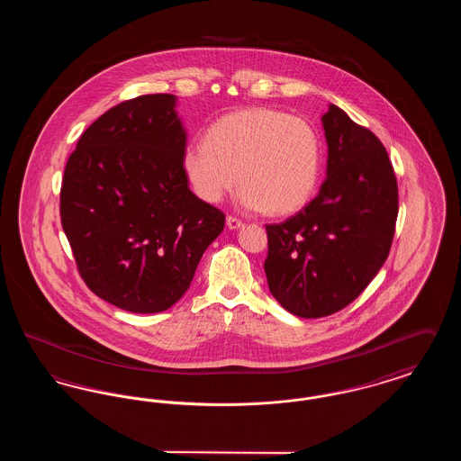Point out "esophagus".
I'll list each match as a JSON object with an SVG mask.
<instances>
[{
    "label": "esophagus",
    "instance_id": "1",
    "mask_svg": "<svg viewBox=\"0 0 461 461\" xmlns=\"http://www.w3.org/2000/svg\"><path fill=\"white\" fill-rule=\"evenodd\" d=\"M226 226L230 228V230H239V228H241L243 226V222H241L239 218H233V216H228L226 218Z\"/></svg>",
    "mask_w": 461,
    "mask_h": 461
}]
</instances>
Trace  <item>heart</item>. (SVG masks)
I'll return each instance as SVG.
<instances>
[{"label": "heart", "mask_w": 461, "mask_h": 461, "mask_svg": "<svg viewBox=\"0 0 461 461\" xmlns=\"http://www.w3.org/2000/svg\"><path fill=\"white\" fill-rule=\"evenodd\" d=\"M183 169L202 200L216 203L239 183L241 205L288 216L312 197L321 173V140L311 122L284 110L224 113L183 152Z\"/></svg>", "instance_id": "obj_1"}]
</instances>
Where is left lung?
<instances>
[{
    "label": "left lung",
    "mask_w": 461,
    "mask_h": 461,
    "mask_svg": "<svg viewBox=\"0 0 461 461\" xmlns=\"http://www.w3.org/2000/svg\"><path fill=\"white\" fill-rule=\"evenodd\" d=\"M321 122L329 160L318 197L266 226L269 292L301 318L333 314L368 286L389 256L399 211L382 141L337 105Z\"/></svg>",
    "instance_id": "left-lung-1"
}]
</instances>
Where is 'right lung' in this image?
I'll list each match as a JSON object with an SVG mask.
<instances>
[{
  "label": "right lung",
  "mask_w": 461,
  "mask_h": 461,
  "mask_svg": "<svg viewBox=\"0 0 461 461\" xmlns=\"http://www.w3.org/2000/svg\"><path fill=\"white\" fill-rule=\"evenodd\" d=\"M167 93L126 100L81 134L67 160L60 218L93 294L131 312H160L194 280L224 214L188 188L186 131Z\"/></svg>",
  "instance_id": "add662e5"
}]
</instances>
